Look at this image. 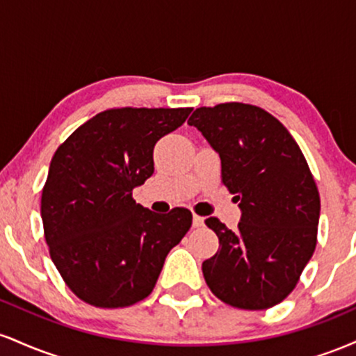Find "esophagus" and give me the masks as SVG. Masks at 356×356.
<instances>
[{
    "label": "esophagus",
    "instance_id": "1",
    "mask_svg": "<svg viewBox=\"0 0 356 356\" xmlns=\"http://www.w3.org/2000/svg\"><path fill=\"white\" fill-rule=\"evenodd\" d=\"M192 226H194V227L204 226V218H202V216H197V214L192 216Z\"/></svg>",
    "mask_w": 356,
    "mask_h": 356
}]
</instances>
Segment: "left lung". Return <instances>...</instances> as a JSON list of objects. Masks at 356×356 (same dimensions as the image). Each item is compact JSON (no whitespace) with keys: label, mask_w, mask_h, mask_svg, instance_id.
<instances>
[{"label":"left lung","mask_w":356,"mask_h":356,"mask_svg":"<svg viewBox=\"0 0 356 356\" xmlns=\"http://www.w3.org/2000/svg\"><path fill=\"white\" fill-rule=\"evenodd\" d=\"M197 127L220 157L222 184L239 201L238 229L206 219L219 251L202 263L204 280L224 303L266 309L295 289L316 248L320 194L291 134L256 105L195 108Z\"/></svg>","instance_id":"8db88e82"}]
</instances>
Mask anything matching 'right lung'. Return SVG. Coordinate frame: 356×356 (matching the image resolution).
Segmentation results:
<instances>
[{
	"label": "right lung",
	"instance_id": "1",
	"mask_svg": "<svg viewBox=\"0 0 356 356\" xmlns=\"http://www.w3.org/2000/svg\"><path fill=\"white\" fill-rule=\"evenodd\" d=\"M192 108H110L56 149L42 194L44 239L68 288L97 308H124L152 293L192 214H157L132 197L154 174V147Z\"/></svg>",
	"mask_w": 356,
	"mask_h": 356
}]
</instances>
